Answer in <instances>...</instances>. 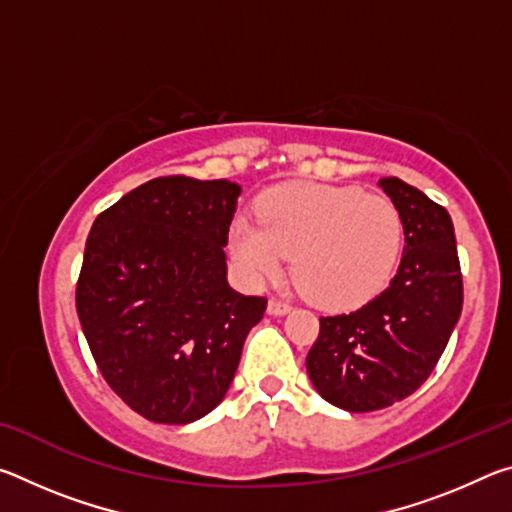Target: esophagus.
<instances>
[{
    "instance_id": "obj_1",
    "label": "esophagus",
    "mask_w": 512,
    "mask_h": 512,
    "mask_svg": "<svg viewBox=\"0 0 512 512\" xmlns=\"http://www.w3.org/2000/svg\"><path fill=\"white\" fill-rule=\"evenodd\" d=\"M289 309H291L289 302H284L280 298L268 300V314H271V316H282V314H287Z\"/></svg>"
}]
</instances>
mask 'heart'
Segmentation results:
<instances>
[{
  "instance_id": "b5f03b06",
  "label": "heart",
  "mask_w": 512,
  "mask_h": 512,
  "mask_svg": "<svg viewBox=\"0 0 512 512\" xmlns=\"http://www.w3.org/2000/svg\"><path fill=\"white\" fill-rule=\"evenodd\" d=\"M257 221L237 219L230 248L246 271L266 280L293 255V277L309 300L354 309L377 298L397 273L404 219L391 198L359 187L289 183L257 201Z\"/></svg>"
}]
</instances>
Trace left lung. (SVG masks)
Wrapping results in <instances>:
<instances>
[{
    "label": "left lung",
    "mask_w": 512,
    "mask_h": 512,
    "mask_svg": "<svg viewBox=\"0 0 512 512\" xmlns=\"http://www.w3.org/2000/svg\"><path fill=\"white\" fill-rule=\"evenodd\" d=\"M404 219V253L391 284L357 311L320 316L307 372L329 404L379 411L418 391L436 368L463 309L452 219L418 187L381 178Z\"/></svg>",
    "instance_id": "obj_1"
}]
</instances>
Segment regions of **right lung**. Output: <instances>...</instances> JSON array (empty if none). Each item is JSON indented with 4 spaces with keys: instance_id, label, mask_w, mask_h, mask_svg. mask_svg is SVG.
I'll return each mask as SVG.
<instances>
[{
    "instance_id": "obj_1",
    "label": "right lung",
    "mask_w": 512,
    "mask_h": 512,
    "mask_svg": "<svg viewBox=\"0 0 512 512\" xmlns=\"http://www.w3.org/2000/svg\"><path fill=\"white\" fill-rule=\"evenodd\" d=\"M239 192L230 180L153 178L103 210L85 241L83 334L108 386L151 422L210 413L266 311L225 280Z\"/></svg>"
}]
</instances>
